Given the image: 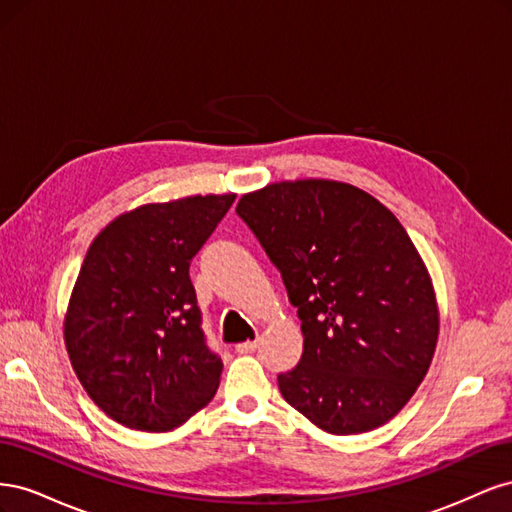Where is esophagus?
Wrapping results in <instances>:
<instances>
[{
  "label": "esophagus",
  "mask_w": 512,
  "mask_h": 512,
  "mask_svg": "<svg viewBox=\"0 0 512 512\" xmlns=\"http://www.w3.org/2000/svg\"><path fill=\"white\" fill-rule=\"evenodd\" d=\"M256 348H258V339H247V342L235 346V350H237L239 354H250V352H254Z\"/></svg>",
  "instance_id": "obj_1"
}]
</instances>
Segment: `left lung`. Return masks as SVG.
Returning <instances> with one entry per match:
<instances>
[{
	"mask_svg": "<svg viewBox=\"0 0 512 512\" xmlns=\"http://www.w3.org/2000/svg\"><path fill=\"white\" fill-rule=\"evenodd\" d=\"M237 213L299 309L303 356L282 397L333 436L404 408L436 352L440 312L425 262L380 200L350 183L297 179L239 198Z\"/></svg>",
	"mask_w": 512,
	"mask_h": 512,
	"instance_id": "8db88e82",
	"label": "left lung"
}]
</instances>
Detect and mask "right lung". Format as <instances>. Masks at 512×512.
<instances>
[{
  "instance_id": "obj_1",
  "label": "right lung",
  "mask_w": 512,
  "mask_h": 512,
  "mask_svg": "<svg viewBox=\"0 0 512 512\" xmlns=\"http://www.w3.org/2000/svg\"><path fill=\"white\" fill-rule=\"evenodd\" d=\"M235 196L141 205L89 245L64 342L87 395L123 427L173 431L218 391L224 365L205 344L188 271Z\"/></svg>"
}]
</instances>
